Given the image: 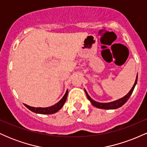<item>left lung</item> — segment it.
I'll list each match as a JSON object with an SVG mask.
<instances>
[{"label":"left lung","instance_id":"left-lung-1","mask_svg":"<svg viewBox=\"0 0 147 147\" xmlns=\"http://www.w3.org/2000/svg\"><path fill=\"white\" fill-rule=\"evenodd\" d=\"M137 82H138V75L137 77H136V82H135L134 83V85H133L132 88L131 89V90L128 92L127 95H126L124 97H122V98L117 99V100L114 101V102H109V103H100V102H96V101L93 100V99L90 98V97L88 95V92H86V90H85V92L86 94L88 99L89 101L92 103V105L95 106V107L99 108V109H118V108L121 107V106H122L126 102H127L128 99H129L130 96H131V94H132L133 90H134L135 86H136V84H137Z\"/></svg>","mask_w":147,"mask_h":147}]
</instances>
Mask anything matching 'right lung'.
Masks as SVG:
<instances>
[{
	"label": "right lung",
	"mask_w": 147,
	"mask_h": 147,
	"mask_svg": "<svg viewBox=\"0 0 147 147\" xmlns=\"http://www.w3.org/2000/svg\"><path fill=\"white\" fill-rule=\"evenodd\" d=\"M68 90L65 92V95L63 97H62L61 99L59 102H57L56 104L55 105L50 106V107H45V108H35L32 107V106H30L27 104H25V106L28 108V109H30V111H32L34 113H39V114H53L57 113V111H59L63 107V104H65V101H66L67 96H68Z\"/></svg>",
	"instance_id": "add662e5"
}]
</instances>
